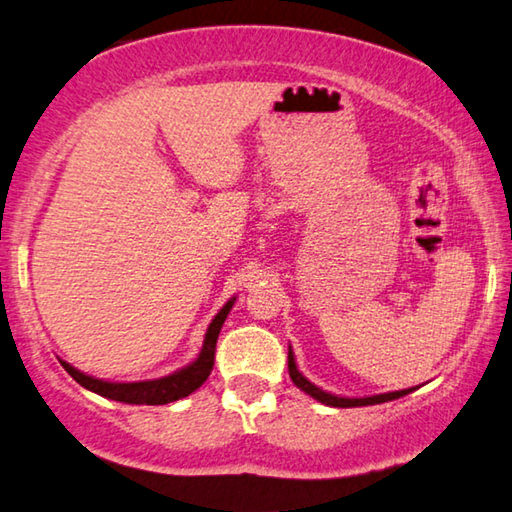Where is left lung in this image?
<instances>
[{"instance_id": "1", "label": "left lung", "mask_w": 512, "mask_h": 512, "mask_svg": "<svg viewBox=\"0 0 512 512\" xmlns=\"http://www.w3.org/2000/svg\"><path fill=\"white\" fill-rule=\"evenodd\" d=\"M289 375H291L293 384H296L300 391H305L307 395L314 397V400L323 402L327 406H336V409H350V406H370V404L391 402V400H397V397H404V395H409L413 391V388H404V391L381 393V395H370V397H339V395H332V393L323 391V388L311 384L307 377H302V372L296 366V359H293L291 348H289Z\"/></svg>"}]
</instances>
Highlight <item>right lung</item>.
Returning a JSON list of instances; mask_svg holds the SVG:
<instances>
[{
  "mask_svg": "<svg viewBox=\"0 0 512 512\" xmlns=\"http://www.w3.org/2000/svg\"><path fill=\"white\" fill-rule=\"evenodd\" d=\"M237 298H230L225 305L221 307L219 314L212 318L210 327L205 332V341L201 354H198L196 361L189 363V366L180 368L173 372V375L160 377V379H149V381H103L97 377L85 375V372L76 370L74 366H69L67 361L63 363V368L72 375L83 388L97 393L101 397H108V400L115 402H124V404H169L176 400H183V397L192 395L198 386H203V381L210 377L212 366H214V352H216V339H219V332L228 318L232 305H235Z\"/></svg>",
  "mask_w": 512,
  "mask_h": 512,
  "instance_id": "right-lung-1",
  "label": "right lung"
}]
</instances>
